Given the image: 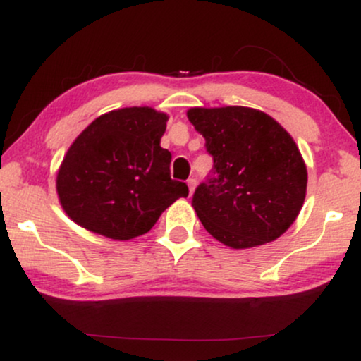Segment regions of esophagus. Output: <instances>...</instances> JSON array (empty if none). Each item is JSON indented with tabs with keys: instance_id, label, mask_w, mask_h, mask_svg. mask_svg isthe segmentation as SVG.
Returning a JSON list of instances; mask_svg holds the SVG:
<instances>
[{
	"instance_id": "1",
	"label": "esophagus",
	"mask_w": 361,
	"mask_h": 361,
	"mask_svg": "<svg viewBox=\"0 0 361 361\" xmlns=\"http://www.w3.org/2000/svg\"><path fill=\"white\" fill-rule=\"evenodd\" d=\"M195 184H197L195 179H189V180H187V185H189V194H190V195H192V192H194V189H195Z\"/></svg>"
}]
</instances>
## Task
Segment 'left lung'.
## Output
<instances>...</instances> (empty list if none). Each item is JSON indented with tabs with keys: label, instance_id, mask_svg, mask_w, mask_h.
Segmentation results:
<instances>
[{
	"label": "left lung",
	"instance_id": "obj_1",
	"mask_svg": "<svg viewBox=\"0 0 361 361\" xmlns=\"http://www.w3.org/2000/svg\"><path fill=\"white\" fill-rule=\"evenodd\" d=\"M214 167L192 205L205 230L235 250L279 238L299 215L307 169L288 131L246 106L190 108Z\"/></svg>",
	"mask_w": 361,
	"mask_h": 361
}]
</instances>
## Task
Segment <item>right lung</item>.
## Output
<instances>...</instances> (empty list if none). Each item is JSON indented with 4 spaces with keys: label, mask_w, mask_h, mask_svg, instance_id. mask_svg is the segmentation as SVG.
Masks as SVG:
<instances>
[{
    "label": "right lung",
    "mask_w": 361,
    "mask_h": 361,
    "mask_svg": "<svg viewBox=\"0 0 361 361\" xmlns=\"http://www.w3.org/2000/svg\"><path fill=\"white\" fill-rule=\"evenodd\" d=\"M167 115L147 106L113 110L83 130L57 174L62 209L77 225L113 240L149 231L167 207L189 195L171 179L161 147Z\"/></svg>",
    "instance_id": "1"
}]
</instances>
